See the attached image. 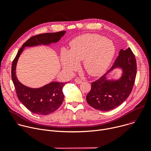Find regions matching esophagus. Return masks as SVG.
I'll return each instance as SVG.
<instances>
[{
  "instance_id": "34e87169",
  "label": "esophagus",
  "mask_w": 151,
  "mask_h": 151,
  "mask_svg": "<svg viewBox=\"0 0 151 151\" xmlns=\"http://www.w3.org/2000/svg\"><path fill=\"white\" fill-rule=\"evenodd\" d=\"M75 82L76 83H78V84H80V83H81L82 82V80H81V79H78V78L75 79Z\"/></svg>"
}]
</instances>
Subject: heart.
<instances>
[{
    "instance_id": "heart-1",
    "label": "heart",
    "mask_w": 151,
    "mask_h": 151,
    "mask_svg": "<svg viewBox=\"0 0 151 151\" xmlns=\"http://www.w3.org/2000/svg\"><path fill=\"white\" fill-rule=\"evenodd\" d=\"M113 42L97 34H85L76 37L70 44V49L63 48L60 57L63 68L72 72L83 61V67L92 76L103 73L109 66L114 56Z\"/></svg>"
}]
</instances>
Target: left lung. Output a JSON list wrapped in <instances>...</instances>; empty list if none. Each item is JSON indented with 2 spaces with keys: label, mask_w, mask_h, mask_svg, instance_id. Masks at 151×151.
Instances as JSON below:
<instances>
[{
  "label": "left lung",
  "mask_w": 151,
  "mask_h": 151,
  "mask_svg": "<svg viewBox=\"0 0 151 151\" xmlns=\"http://www.w3.org/2000/svg\"><path fill=\"white\" fill-rule=\"evenodd\" d=\"M116 67L123 70L119 80H107L106 75ZM137 72L135 56L132 50L121 49L112 68L99 79L91 83L90 91L86 97L87 103L101 111L114 109L121 104L131 93Z\"/></svg>",
  "instance_id": "obj_1"
}]
</instances>
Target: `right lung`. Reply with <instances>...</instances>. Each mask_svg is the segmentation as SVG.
<instances>
[{
	"label": "right lung",
	"mask_w": 151,
	"mask_h": 151,
	"mask_svg": "<svg viewBox=\"0 0 151 151\" xmlns=\"http://www.w3.org/2000/svg\"><path fill=\"white\" fill-rule=\"evenodd\" d=\"M65 33L66 31H61L43 33L31 37L19 50L13 60L11 77L17 97L27 109L35 114L47 115L56 111L63 101V88L67 82H52L38 88L26 87L18 80L16 76V66L18 58L25 47L50 45L58 42Z\"/></svg>",
	"instance_id": "obj_1"
}]
</instances>
